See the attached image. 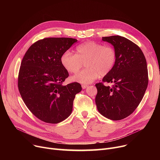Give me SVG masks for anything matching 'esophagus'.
Wrapping results in <instances>:
<instances>
[{
    "instance_id": "obj_1",
    "label": "esophagus",
    "mask_w": 160,
    "mask_h": 160,
    "mask_svg": "<svg viewBox=\"0 0 160 160\" xmlns=\"http://www.w3.org/2000/svg\"><path fill=\"white\" fill-rule=\"evenodd\" d=\"M82 89H86L88 87V85H86V84H82Z\"/></svg>"
}]
</instances>
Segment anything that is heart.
Wrapping results in <instances>:
<instances>
[{"instance_id":"obj_1","label":"heart","mask_w":160,"mask_h":160,"mask_svg":"<svg viewBox=\"0 0 160 160\" xmlns=\"http://www.w3.org/2000/svg\"><path fill=\"white\" fill-rule=\"evenodd\" d=\"M117 61L115 49L110 45L86 41L78 45L76 54L67 50L61 57V63L66 71L77 73L83 66L86 69L74 75L71 79L81 83H90L95 81L99 75L104 76L113 69Z\"/></svg>"}]
</instances>
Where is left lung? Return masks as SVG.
I'll return each mask as SVG.
<instances>
[{"label": "left lung", "mask_w": 160, "mask_h": 160, "mask_svg": "<svg viewBox=\"0 0 160 160\" xmlns=\"http://www.w3.org/2000/svg\"><path fill=\"white\" fill-rule=\"evenodd\" d=\"M117 52L113 69L106 75L103 82L96 83L95 103L99 113L113 121L123 119L132 114L142 100L147 88L148 77L147 61L141 48L120 36L103 37Z\"/></svg>", "instance_id": "obj_1"}]
</instances>
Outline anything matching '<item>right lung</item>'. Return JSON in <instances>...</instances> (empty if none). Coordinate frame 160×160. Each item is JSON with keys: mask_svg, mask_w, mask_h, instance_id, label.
Returning a JSON list of instances; mask_svg holds the SVG:
<instances>
[{"mask_svg": "<svg viewBox=\"0 0 160 160\" xmlns=\"http://www.w3.org/2000/svg\"><path fill=\"white\" fill-rule=\"evenodd\" d=\"M77 39L47 38L32 44L21 62L18 88L28 110L47 123L56 124L68 117L75 95L82 91L78 82L63 86L69 77L61 57Z\"/></svg>", "mask_w": 160, "mask_h": 160, "instance_id": "right-lung-1", "label": "right lung"}]
</instances>
